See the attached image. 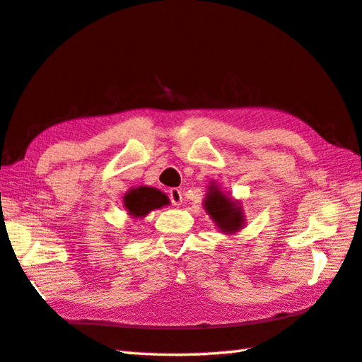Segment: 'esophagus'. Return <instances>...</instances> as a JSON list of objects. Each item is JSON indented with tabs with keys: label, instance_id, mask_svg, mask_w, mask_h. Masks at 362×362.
Instances as JSON below:
<instances>
[{
	"label": "esophagus",
	"instance_id": "34e87169",
	"mask_svg": "<svg viewBox=\"0 0 362 362\" xmlns=\"http://www.w3.org/2000/svg\"><path fill=\"white\" fill-rule=\"evenodd\" d=\"M168 197H170V202L175 204V206H180L182 203V192L180 189H170L168 190Z\"/></svg>",
	"mask_w": 362,
	"mask_h": 362
}]
</instances>
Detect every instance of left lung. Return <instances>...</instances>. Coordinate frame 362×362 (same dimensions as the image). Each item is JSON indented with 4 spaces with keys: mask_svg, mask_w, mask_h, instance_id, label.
<instances>
[{
    "mask_svg": "<svg viewBox=\"0 0 362 362\" xmlns=\"http://www.w3.org/2000/svg\"><path fill=\"white\" fill-rule=\"evenodd\" d=\"M203 206L214 220V223L225 234L238 233L245 225V217H243L240 203L225 195L216 184L211 182Z\"/></svg>",
    "mask_w": 362,
    "mask_h": 362,
    "instance_id": "1",
    "label": "left lung"
}]
</instances>
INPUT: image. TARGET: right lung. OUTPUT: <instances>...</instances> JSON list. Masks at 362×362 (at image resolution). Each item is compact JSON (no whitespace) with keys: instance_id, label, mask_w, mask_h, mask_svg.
I'll return each instance as SVG.
<instances>
[{"instance_id":"right-lung-1","label":"right lung","mask_w":362,"mask_h":362,"mask_svg":"<svg viewBox=\"0 0 362 362\" xmlns=\"http://www.w3.org/2000/svg\"><path fill=\"white\" fill-rule=\"evenodd\" d=\"M170 203L168 197L154 187L140 186L128 190L123 197V206L131 217L142 218L148 216V212L159 209L162 206Z\"/></svg>"}]
</instances>
